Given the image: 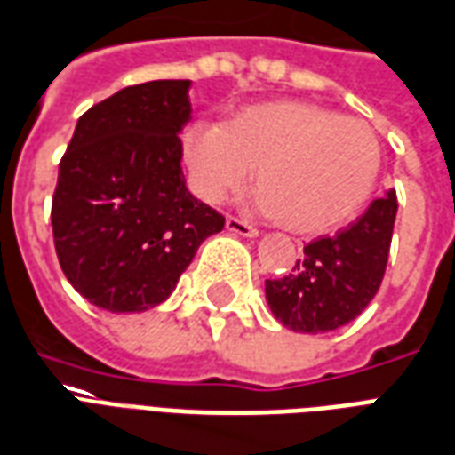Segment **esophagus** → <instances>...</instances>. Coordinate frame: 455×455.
Listing matches in <instances>:
<instances>
[{
	"mask_svg": "<svg viewBox=\"0 0 455 455\" xmlns=\"http://www.w3.org/2000/svg\"><path fill=\"white\" fill-rule=\"evenodd\" d=\"M225 228H228V232H232V235H240V237H256V235H259L256 228H251L247 220L235 218V215H230V218L225 220Z\"/></svg>",
	"mask_w": 455,
	"mask_h": 455,
	"instance_id": "1",
	"label": "esophagus"
}]
</instances>
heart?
<instances>
[{"label": "heart", "instance_id": "b5f03b06", "mask_svg": "<svg viewBox=\"0 0 455 455\" xmlns=\"http://www.w3.org/2000/svg\"><path fill=\"white\" fill-rule=\"evenodd\" d=\"M194 194L223 204L256 165V206L285 230L321 235L367 206L381 170V146L367 122L307 100L247 105L225 124L196 122L184 132Z\"/></svg>", "mask_w": 455, "mask_h": 455}]
</instances>
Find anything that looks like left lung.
I'll return each mask as SVG.
<instances>
[{"label":"left lung","mask_w":455,"mask_h":455,"mask_svg":"<svg viewBox=\"0 0 455 455\" xmlns=\"http://www.w3.org/2000/svg\"><path fill=\"white\" fill-rule=\"evenodd\" d=\"M395 211L388 189L355 223L309 242L290 275L266 280L273 316L295 333H326L357 319L384 278Z\"/></svg>","instance_id":"obj_1"}]
</instances>
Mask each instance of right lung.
I'll return each mask as SVG.
<instances>
[{
	"label": "right lung",
	"mask_w": 455,
	"mask_h": 455,
	"mask_svg": "<svg viewBox=\"0 0 455 455\" xmlns=\"http://www.w3.org/2000/svg\"><path fill=\"white\" fill-rule=\"evenodd\" d=\"M191 81L126 85L76 122L52 199L57 259L91 305L153 309L225 218L187 189Z\"/></svg>",
	"instance_id": "obj_1"
}]
</instances>
